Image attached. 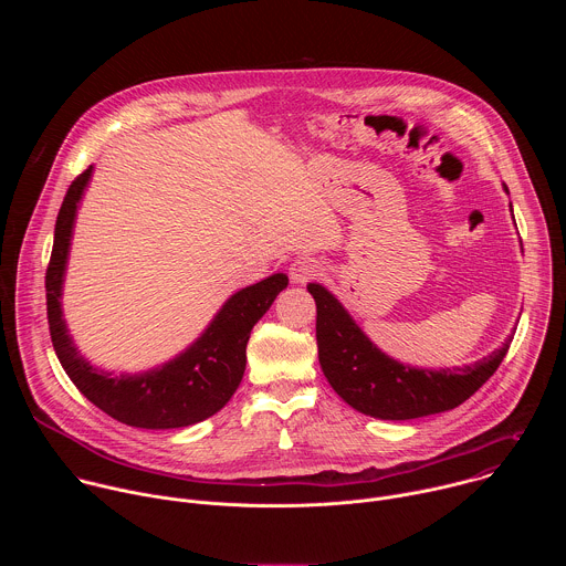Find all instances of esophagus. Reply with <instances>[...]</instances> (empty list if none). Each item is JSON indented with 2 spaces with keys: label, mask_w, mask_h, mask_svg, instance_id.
Segmentation results:
<instances>
[{
  "label": "esophagus",
  "mask_w": 566,
  "mask_h": 566,
  "mask_svg": "<svg viewBox=\"0 0 566 566\" xmlns=\"http://www.w3.org/2000/svg\"><path fill=\"white\" fill-rule=\"evenodd\" d=\"M319 273H322V266L315 260H308V258L295 260L289 269V275L295 284H306V282L315 280Z\"/></svg>",
  "instance_id": "obj_1"
}]
</instances>
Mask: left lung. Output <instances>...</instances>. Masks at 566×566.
<instances>
[{"instance_id": "left-lung-1", "label": "left lung", "mask_w": 566, "mask_h": 566, "mask_svg": "<svg viewBox=\"0 0 566 566\" xmlns=\"http://www.w3.org/2000/svg\"><path fill=\"white\" fill-rule=\"evenodd\" d=\"M308 293L317 311L315 338L322 371L345 402L374 419L408 421L454 410L497 371L513 343L509 338L470 367L415 369L378 352L327 289L308 284Z\"/></svg>"}]
</instances>
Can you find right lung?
Segmentation results:
<instances>
[{
	"label": "right lung",
	"mask_w": 566,
	"mask_h": 566,
	"mask_svg": "<svg viewBox=\"0 0 566 566\" xmlns=\"http://www.w3.org/2000/svg\"><path fill=\"white\" fill-rule=\"evenodd\" d=\"M92 177V166L77 175L60 206L53 251L46 266V317L51 343L73 385L112 419L145 430H170L199 423L217 415L241 382L247 369V345L258 319L286 289L289 277L275 273L234 293L206 334L179 358L138 376L96 371L73 347L60 308L62 275L71 228L80 197Z\"/></svg>",
	"instance_id": "add662e5"
}]
</instances>
